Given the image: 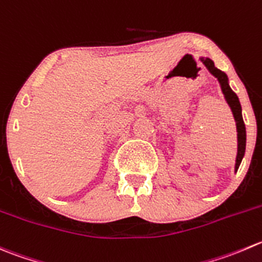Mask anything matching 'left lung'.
<instances>
[{
  "instance_id": "1",
  "label": "left lung",
  "mask_w": 262,
  "mask_h": 262,
  "mask_svg": "<svg viewBox=\"0 0 262 262\" xmlns=\"http://www.w3.org/2000/svg\"><path fill=\"white\" fill-rule=\"evenodd\" d=\"M202 62L206 65L209 72L219 79L225 98H227L228 103H229V106L232 107L233 115H234L235 121H237L238 155H237V164H235V169H238V167H239L241 161H242L243 159V155H245V149H246V126H245V121H243V118H242V108H241L239 100H238L237 95L233 92L232 88H230L229 84H228L227 75H225L222 70L215 68L214 62H212L210 58H202Z\"/></svg>"
}]
</instances>
